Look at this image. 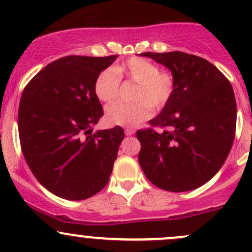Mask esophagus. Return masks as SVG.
<instances>
[{
    "label": "esophagus",
    "mask_w": 252,
    "mask_h": 252,
    "mask_svg": "<svg viewBox=\"0 0 252 252\" xmlns=\"http://www.w3.org/2000/svg\"><path fill=\"white\" fill-rule=\"evenodd\" d=\"M134 134H135V129H132V128H126V136H131Z\"/></svg>",
    "instance_id": "obj_1"
}]
</instances>
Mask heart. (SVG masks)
<instances>
[{"instance_id": "1", "label": "heart", "mask_w": 252, "mask_h": 252, "mask_svg": "<svg viewBox=\"0 0 252 252\" xmlns=\"http://www.w3.org/2000/svg\"><path fill=\"white\" fill-rule=\"evenodd\" d=\"M121 79L135 83L132 103H115L106 108L105 121L110 126H135L148 120L154 110H161L174 91V77L168 71L158 70L155 63L142 57H131L114 68H104L94 79V90L98 99L111 103L120 92Z\"/></svg>"}]
</instances>
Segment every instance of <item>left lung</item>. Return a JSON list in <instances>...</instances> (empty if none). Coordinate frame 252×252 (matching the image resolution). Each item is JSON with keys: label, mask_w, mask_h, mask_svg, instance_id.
I'll return each instance as SVG.
<instances>
[{"label": "left lung", "mask_w": 252, "mask_h": 252, "mask_svg": "<svg viewBox=\"0 0 252 252\" xmlns=\"http://www.w3.org/2000/svg\"><path fill=\"white\" fill-rule=\"evenodd\" d=\"M141 56L162 63L174 77V91L161 114L149 121L150 128L136 132L141 168L161 189H198L221 168L235 140L232 86L204 58L179 51Z\"/></svg>", "instance_id": "left-lung-1"}]
</instances>
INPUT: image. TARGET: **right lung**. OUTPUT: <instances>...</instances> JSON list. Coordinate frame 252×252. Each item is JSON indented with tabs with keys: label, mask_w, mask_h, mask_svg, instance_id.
Masks as SVG:
<instances>
[{
	"label": "right lung",
	"mask_w": 252,
	"mask_h": 252,
	"mask_svg": "<svg viewBox=\"0 0 252 252\" xmlns=\"http://www.w3.org/2000/svg\"><path fill=\"white\" fill-rule=\"evenodd\" d=\"M117 56H67L48 63L22 92L19 136L37 181L60 198L84 200L109 182L124 130L92 135L103 116L94 79Z\"/></svg>",
	"instance_id": "obj_1"
}]
</instances>
